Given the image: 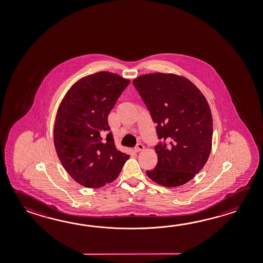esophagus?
Wrapping results in <instances>:
<instances>
[{
	"mask_svg": "<svg viewBox=\"0 0 263 263\" xmlns=\"http://www.w3.org/2000/svg\"><path fill=\"white\" fill-rule=\"evenodd\" d=\"M144 149V145L143 144L139 143L137 144V146L135 147V151L136 152H140V151H143Z\"/></svg>",
	"mask_w": 263,
	"mask_h": 263,
	"instance_id": "34e87169",
	"label": "esophagus"
}]
</instances>
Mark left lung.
Wrapping results in <instances>:
<instances>
[{
    "instance_id": "obj_1",
    "label": "left lung",
    "mask_w": 263,
    "mask_h": 263,
    "mask_svg": "<svg viewBox=\"0 0 263 263\" xmlns=\"http://www.w3.org/2000/svg\"><path fill=\"white\" fill-rule=\"evenodd\" d=\"M133 84L162 140L154 147L158 163L147 176L168 188L187 183L211 152L213 121L206 99L191 81L172 73L141 75Z\"/></svg>"
}]
</instances>
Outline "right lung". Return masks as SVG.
<instances>
[{"label":"right lung","mask_w":263,"mask_h":263,"mask_svg":"<svg viewBox=\"0 0 263 263\" xmlns=\"http://www.w3.org/2000/svg\"><path fill=\"white\" fill-rule=\"evenodd\" d=\"M130 81L99 71L76 82L60 103L54 143L60 162L76 182L100 188L117 179L128 154L116 149L108 115Z\"/></svg>","instance_id":"1"}]
</instances>
